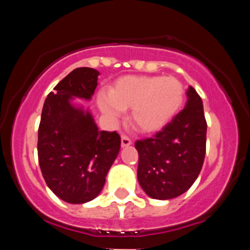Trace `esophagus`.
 <instances>
[{
  "label": "esophagus",
  "instance_id": "34e87169",
  "mask_svg": "<svg viewBox=\"0 0 250 250\" xmlns=\"http://www.w3.org/2000/svg\"><path fill=\"white\" fill-rule=\"evenodd\" d=\"M131 143H133V141H131L130 137H128L127 135H122V137H121L122 147H128V146H130Z\"/></svg>",
  "mask_w": 250,
  "mask_h": 250
}]
</instances>
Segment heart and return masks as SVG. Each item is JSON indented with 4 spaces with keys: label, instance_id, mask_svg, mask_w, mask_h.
I'll return each instance as SVG.
<instances>
[{
    "label": "heart",
    "instance_id": "obj_1",
    "mask_svg": "<svg viewBox=\"0 0 250 250\" xmlns=\"http://www.w3.org/2000/svg\"><path fill=\"white\" fill-rule=\"evenodd\" d=\"M185 88L175 77L123 76L110 87L109 97L99 96L103 113L117 117L131 109V123L141 133L165 128L179 113Z\"/></svg>",
    "mask_w": 250,
    "mask_h": 250
}]
</instances>
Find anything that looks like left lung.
Returning <instances> with one entry per match:
<instances>
[{"label": "left lung", "mask_w": 250, "mask_h": 250, "mask_svg": "<svg viewBox=\"0 0 250 250\" xmlns=\"http://www.w3.org/2000/svg\"><path fill=\"white\" fill-rule=\"evenodd\" d=\"M187 104L151 137L137 140V180L153 199L169 200L186 193L202 169L207 141V121L202 100L193 87Z\"/></svg>", "instance_id": "obj_1"}]
</instances>
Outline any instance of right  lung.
Listing matches in <instances>:
<instances>
[{
    "label": "right lung",
    "instance_id": "obj_1",
    "mask_svg": "<svg viewBox=\"0 0 250 250\" xmlns=\"http://www.w3.org/2000/svg\"><path fill=\"white\" fill-rule=\"evenodd\" d=\"M99 71L76 68L60 81L43 104L37 155L43 179L56 196L80 205L102 190L121 147L116 131H99L89 111L70 104L73 96L89 100Z\"/></svg>",
    "mask_w": 250,
    "mask_h": 250
}]
</instances>
